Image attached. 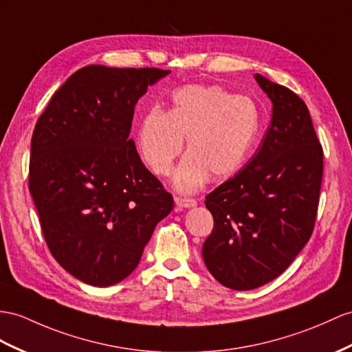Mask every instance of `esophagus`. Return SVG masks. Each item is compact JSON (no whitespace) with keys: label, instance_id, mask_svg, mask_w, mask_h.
<instances>
[{"label":"esophagus","instance_id":"1","mask_svg":"<svg viewBox=\"0 0 352 352\" xmlns=\"http://www.w3.org/2000/svg\"><path fill=\"white\" fill-rule=\"evenodd\" d=\"M175 203L179 209H190V208H194V206H197V201L194 199H182V197H176L175 199Z\"/></svg>","mask_w":352,"mask_h":352}]
</instances>
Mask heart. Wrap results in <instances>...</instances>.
Masks as SVG:
<instances>
[{"label":"heart","mask_w":352,"mask_h":352,"mask_svg":"<svg viewBox=\"0 0 352 352\" xmlns=\"http://www.w3.org/2000/svg\"><path fill=\"white\" fill-rule=\"evenodd\" d=\"M260 131L255 102L234 96L218 85H185L175 91L168 111L151 109L135 134L137 151L158 176L170 173L186 139L188 153L176 168L177 191L195 192L215 179L242 168Z\"/></svg>","instance_id":"b5f03b06"}]
</instances>
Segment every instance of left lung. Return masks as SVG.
Wrapping results in <instances>:
<instances>
[{
  "label": "left lung",
  "instance_id": "8db88e82",
  "mask_svg": "<svg viewBox=\"0 0 352 352\" xmlns=\"http://www.w3.org/2000/svg\"><path fill=\"white\" fill-rule=\"evenodd\" d=\"M254 77L273 104L270 126L248 164L204 201L215 222L204 264L237 291L267 284L294 261L314 231L322 181V148L305 101Z\"/></svg>",
  "mask_w": 352,
  "mask_h": 352
}]
</instances>
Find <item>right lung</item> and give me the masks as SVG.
<instances>
[{
    "instance_id": "1",
    "label": "right lung",
    "mask_w": 352,
    "mask_h": 352,
    "mask_svg": "<svg viewBox=\"0 0 352 352\" xmlns=\"http://www.w3.org/2000/svg\"><path fill=\"white\" fill-rule=\"evenodd\" d=\"M170 70L87 65L50 100L31 139L30 192L63 267L109 287L139 264L173 197L130 139L134 106Z\"/></svg>"
}]
</instances>
